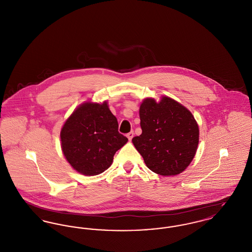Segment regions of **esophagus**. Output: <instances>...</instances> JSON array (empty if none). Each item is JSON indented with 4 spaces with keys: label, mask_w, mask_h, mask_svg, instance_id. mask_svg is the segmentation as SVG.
Masks as SVG:
<instances>
[{
    "label": "esophagus",
    "mask_w": 252,
    "mask_h": 252,
    "mask_svg": "<svg viewBox=\"0 0 252 252\" xmlns=\"http://www.w3.org/2000/svg\"><path fill=\"white\" fill-rule=\"evenodd\" d=\"M133 136H134V132L133 131L127 133V135H126V137L128 138V140H129V141H131L132 138H133Z\"/></svg>",
    "instance_id": "1"
}]
</instances>
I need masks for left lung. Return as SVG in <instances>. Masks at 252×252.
I'll use <instances>...</instances> for the list:
<instances>
[{
  "mask_svg": "<svg viewBox=\"0 0 252 252\" xmlns=\"http://www.w3.org/2000/svg\"><path fill=\"white\" fill-rule=\"evenodd\" d=\"M142 134L132 143L146 166L160 176H176L190 165L197 150L199 128L192 112L178 101L147 97L140 105Z\"/></svg>",
  "mask_w": 252,
  "mask_h": 252,
  "instance_id": "1",
  "label": "left lung"
}]
</instances>
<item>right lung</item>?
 <instances>
[{
    "instance_id": "right-lung-1",
    "label": "right lung",
    "mask_w": 252,
    "mask_h": 252,
    "mask_svg": "<svg viewBox=\"0 0 252 252\" xmlns=\"http://www.w3.org/2000/svg\"><path fill=\"white\" fill-rule=\"evenodd\" d=\"M61 149L73 170L96 176L113 162L127 138L118 131V121L108 102L86 101L72 111L60 131Z\"/></svg>"
}]
</instances>
